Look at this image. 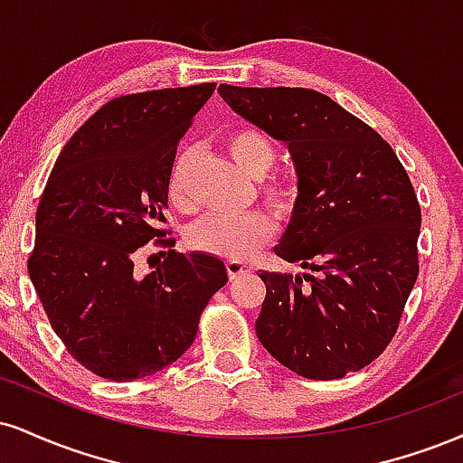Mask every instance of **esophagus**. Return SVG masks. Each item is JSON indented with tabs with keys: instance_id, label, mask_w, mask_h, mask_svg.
Returning a JSON list of instances; mask_svg holds the SVG:
<instances>
[{
	"instance_id": "1",
	"label": "esophagus",
	"mask_w": 463,
	"mask_h": 463,
	"mask_svg": "<svg viewBox=\"0 0 463 463\" xmlns=\"http://www.w3.org/2000/svg\"><path fill=\"white\" fill-rule=\"evenodd\" d=\"M226 271H228V278L235 280V278L248 274L250 267L246 263H241V260H226Z\"/></svg>"
}]
</instances>
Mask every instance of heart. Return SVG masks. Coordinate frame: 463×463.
Here are the masks:
<instances>
[{
	"mask_svg": "<svg viewBox=\"0 0 463 463\" xmlns=\"http://www.w3.org/2000/svg\"><path fill=\"white\" fill-rule=\"evenodd\" d=\"M226 148L235 164L250 176H260L271 168L276 148L263 131L243 127L232 131ZM187 161L181 153L175 159L168 178V196L176 207L187 204ZM260 196L278 217H288L299 203V187L291 176H274L260 185ZM276 232V224L265 211L248 213H209L194 222L187 231V243L196 252L220 256L226 260H246Z\"/></svg>",
	"mask_w": 463,
	"mask_h": 463,
	"instance_id": "b5f03b06",
	"label": "heart"
}]
</instances>
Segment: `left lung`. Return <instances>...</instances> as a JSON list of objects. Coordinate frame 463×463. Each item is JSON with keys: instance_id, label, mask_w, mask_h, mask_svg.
Returning a JSON list of instances; mask_svg holds the SVG:
<instances>
[{"instance_id": "1", "label": "left lung", "mask_w": 463, "mask_h": 463, "mask_svg": "<svg viewBox=\"0 0 463 463\" xmlns=\"http://www.w3.org/2000/svg\"><path fill=\"white\" fill-rule=\"evenodd\" d=\"M235 114L285 142L299 203L276 254L315 276L263 271L256 336L308 380L364 369L397 332L419 276L420 207L408 172L375 129L306 88L222 83Z\"/></svg>"}]
</instances>
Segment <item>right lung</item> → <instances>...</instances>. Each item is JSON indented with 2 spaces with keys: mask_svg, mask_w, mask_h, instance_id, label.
<instances>
[{
  "mask_svg": "<svg viewBox=\"0 0 463 463\" xmlns=\"http://www.w3.org/2000/svg\"><path fill=\"white\" fill-rule=\"evenodd\" d=\"M213 90L198 83L111 99L49 175L27 271L66 352L105 380H140L176 362L228 282L217 256L181 254L161 239L176 144ZM153 238L162 263L140 279L132 260Z\"/></svg>",
  "mask_w": 463,
  "mask_h": 463,
  "instance_id": "add662e5",
  "label": "right lung"
}]
</instances>
